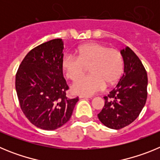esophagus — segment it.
<instances>
[{
  "mask_svg": "<svg viewBox=\"0 0 160 160\" xmlns=\"http://www.w3.org/2000/svg\"><path fill=\"white\" fill-rule=\"evenodd\" d=\"M79 98H91V97H90V96H84V95H80L79 96Z\"/></svg>",
  "mask_w": 160,
  "mask_h": 160,
  "instance_id": "obj_1",
  "label": "esophagus"
}]
</instances>
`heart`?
Masks as SVG:
<instances>
[{"mask_svg": "<svg viewBox=\"0 0 160 160\" xmlns=\"http://www.w3.org/2000/svg\"><path fill=\"white\" fill-rule=\"evenodd\" d=\"M77 58L66 55L62 67L70 80L78 78L90 67V76L76 80L71 86L73 94L91 96L105 88L106 83L112 85L118 81L123 71V58L118 50L99 43H88L80 46Z\"/></svg>", "mask_w": 160, "mask_h": 160, "instance_id": "b5f03b06", "label": "heart"}]
</instances>
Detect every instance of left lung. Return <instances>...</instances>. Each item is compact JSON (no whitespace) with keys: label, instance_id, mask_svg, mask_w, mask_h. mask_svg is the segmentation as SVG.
Returning a JSON list of instances; mask_svg holds the SVG:
<instances>
[{"label":"left lung","instance_id":"8db88e82","mask_svg":"<svg viewBox=\"0 0 160 160\" xmlns=\"http://www.w3.org/2000/svg\"><path fill=\"white\" fill-rule=\"evenodd\" d=\"M120 53L123 58L124 73L115 88L104 97L105 105L98 114L103 125L114 130L134 122L148 97V74L140 59L128 46Z\"/></svg>","mask_w":160,"mask_h":160}]
</instances>
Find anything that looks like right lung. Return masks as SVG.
Here are the masks:
<instances>
[{"instance_id":"1","label":"right lung","mask_w":160,"mask_h":160,"mask_svg":"<svg viewBox=\"0 0 160 160\" xmlns=\"http://www.w3.org/2000/svg\"><path fill=\"white\" fill-rule=\"evenodd\" d=\"M64 43L53 39L27 53L16 74V90L22 111L37 128L53 131L70 120L78 98H68L62 60Z\"/></svg>"}]
</instances>
